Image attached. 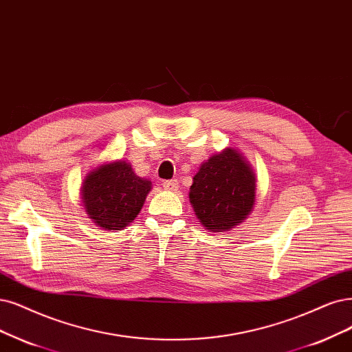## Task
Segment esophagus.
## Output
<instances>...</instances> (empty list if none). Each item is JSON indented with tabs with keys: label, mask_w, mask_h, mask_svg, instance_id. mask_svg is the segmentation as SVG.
Masks as SVG:
<instances>
[{
	"label": "esophagus",
	"mask_w": 352,
	"mask_h": 352,
	"mask_svg": "<svg viewBox=\"0 0 352 352\" xmlns=\"http://www.w3.org/2000/svg\"><path fill=\"white\" fill-rule=\"evenodd\" d=\"M162 187H164V190H166V191H177V190L179 188V186H178V181H177V179L164 181Z\"/></svg>",
	"instance_id": "1"
}]
</instances>
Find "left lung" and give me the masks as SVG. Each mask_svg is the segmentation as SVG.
I'll return each instance as SVG.
<instances>
[{
    "mask_svg": "<svg viewBox=\"0 0 352 352\" xmlns=\"http://www.w3.org/2000/svg\"><path fill=\"white\" fill-rule=\"evenodd\" d=\"M255 191L251 164L238 149L225 148L200 165L188 196L204 229L226 232L251 214Z\"/></svg>",
    "mask_w": 352,
    "mask_h": 352,
    "instance_id": "obj_1",
    "label": "left lung"
}]
</instances>
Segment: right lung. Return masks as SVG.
Returning <instances> with one entry per match:
<instances>
[{
  "mask_svg": "<svg viewBox=\"0 0 352 352\" xmlns=\"http://www.w3.org/2000/svg\"><path fill=\"white\" fill-rule=\"evenodd\" d=\"M152 188L126 161L101 164L87 174L81 201L87 216L102 230H122L138 217Z\"/></svg>",
  "mask_w": 352,
  "mask_h": 352,
  "instance_id": "right-lung-1",
  "label": "right lung"
}]
</instances>
